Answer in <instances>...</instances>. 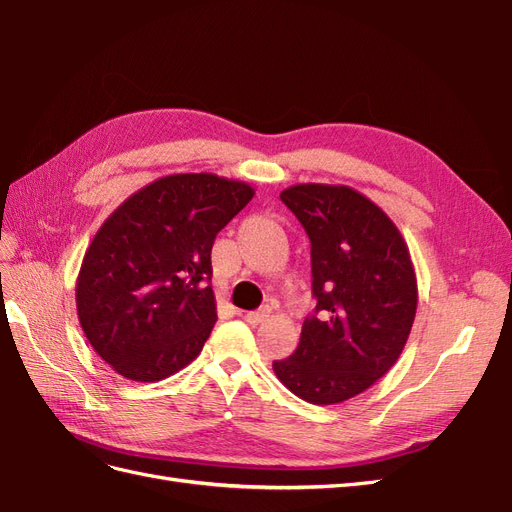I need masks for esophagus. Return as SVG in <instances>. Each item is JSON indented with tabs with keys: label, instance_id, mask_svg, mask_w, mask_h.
Masks as SVG:
<instances>
[{
	"label": "esophagus",
	"instance_id": "1",
	"mask_svg": "<svg viewBox=\"0 0 512 512\" xmlns=\"http://www.w3.org/2000/svg\"><path fill=\"white\" fill-rule=\"evenodd\" d=\"M269 314H271V309L262 307V309H258V312H247L243 318L250 324H258V322H265L269 318Z\"/></svg>",
	"mask_w": 512,
	"mask_h": 512
}]
</instances>
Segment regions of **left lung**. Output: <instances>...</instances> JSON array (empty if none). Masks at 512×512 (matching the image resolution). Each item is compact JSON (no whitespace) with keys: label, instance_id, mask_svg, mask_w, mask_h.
<instances>
[{"label":"left lung","instance_id":"8db88e82","mask_svg":"<svg viewBox=\"0 0 512 512\" xmlns=\"http://www.w3.org/2000/svg\"><path fill=\"white\" fill-rule=\"evenodd\" d=\"M280 198L312 243L316 314L273 371L309 404H342L376 384L408 342L418 303L410 250L389 215L348 185L299 183Z\"/></svg>","mask_w":512,"mask_h":512}]
</instances>
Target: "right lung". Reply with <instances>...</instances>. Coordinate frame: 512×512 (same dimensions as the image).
<instances>
[{
    "label": "right lung",
    "mask_w": 512,
    "mask_h": 512,
    "mask_svg": "<svg viewBox=\"0 0 512 512\" xmlns=\"http://www.w3.org/2000/svg\"><path fill=\"white\" fill-rule=\"evenodd\" d=\"M252 198L243 181L166 175L104 220L76 280V312L91 348L119 376L158 382L203 350L218 320L211 247Z\"/></svg>",
    "instance_id": "obj_1"
}]
</instances>
